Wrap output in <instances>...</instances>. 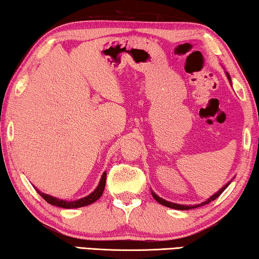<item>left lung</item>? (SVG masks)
<instances>
[{"label":"left lung","instance_id":"obj_1","mask_svg":"<svg viewBox=\"0 0 259 259\" xmlns=\"http://www.w3.org/2000/svg\"><path fill=\"white\" fill-rule=\"evenodd\" d=\"M226 75H227V77H229V80H230V82H231V77H230V74L229 73H226ZM230 185V182L226 184V185H224L223 186L221 190H219L216 194H213L212 196H210V198L207 200V201H204V202H202V203H200V204H195V205H185V204H178V203H174V202H170V201H165L164 199H162V198H160V196H157L154 192H152V195H153V198H154L157 202L159 203H161L162 205H165V207H168V208H172V209H177V210H190V209H194V208H198V207H201V205H204V204H208L209 202H211V201H213L214 199H217L219 195L222 194L223 192L225 191V188Z\"/></svg>","mask_w":259,"mask_h":259}]
</instances>
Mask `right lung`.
Instances as JSON below:
<instances>
[{
	"label": "right lung",
	"instance_id": "right-lung-1",
	"mask_svg": "<svg viewBox=\"0 0 259 259\" xmlns=\"http://www.w3.org/2000/svg\"><path fill=\"white\" fill-rule=\"evenodd\" d=\"M105 184H106V171L103 174L102 179H100L97 188H96V190L93 193H91V194L85 196V198H82L80 200H75V201L60 200V199L54 198V196H51L49 194H45V193L38 191L37 188H36V191H37L38 194H40L42 198L47 201L48 203H50L52 205H56V207H60V208H65V209H72V208H81V207H84V205H89L91 203L96 202V201H97L103 194L104 188H105Z\"/></svg>",
	"mask_w": 259,
	"mask_h": 259
}]
</instances>
